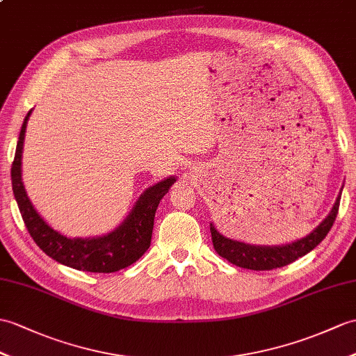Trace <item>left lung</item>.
<instances>
[{"instance_id":"1","label":"left lung","mask_w":356,"mask_h":356,"mask_svg":"<svg viewBox=\"0 0 356 356\" xmlns=\"http://www.w3.org/2000/svg\"><path fill=\"white\" fill-rule=\"evenodd\" d=\"M340 198L341 194L337 197V202L332 211L329 212V216L321 221L308 236L280 247H259L239 241H232V239L222 236L211 222L213 249H216V252L221 258L227 259L230 264H235L236 267L241 268L266 271L285 267L288 264H291L296 259H299L302 256L309 253L312 249H316V247L326 238L327 232L330 227H332L337 218L338 208H340Z\"/></svg>"}]
</instances>
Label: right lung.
<instances>
[{
    "mask_svg": "<svg viewBox=\"0 0 356 356\" xmlns=\"http://www.w3.org/2000/svg\"><path fill=\"white\" fill-rule=\"evenodd\" d=\"M30 113L31 111L22 122L18 145H16L15 159L12 163V186L22 220L26 222L33 241L49 258L66 267L81 271L113 273L131 266L150 247L156 209H158L162 197L168 193L170 186L175 184L176 179L168 177L145 189L136 202L134 211L130 212V216L113 232L98 238H66L56 232L40 218L29 200L22 185L21 156Z\"/></svg>",
    "mask_w": 356,
    "mask_h": 356,
    "instance_id": "right-lung-1",
    "label": "right lung"
}]
</instances>
